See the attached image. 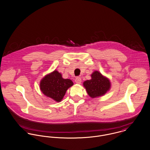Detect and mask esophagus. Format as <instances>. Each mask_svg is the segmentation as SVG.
Here are the masks:
<instances>
[{"label":"esophagus","instance_id":"obj_1","mask_svg":"<svg viewBox=\"0 0 150 150\" xmlns=\"http://www.w3.org/2000/svg\"><path fill=\"white\" fill-rule=\"evenodd\" d=\"M75 82L77 83V84H81V79L80 77H76V79H75Z\"/></svg>","mask_w":150,"mask_h":150}]
</instances>
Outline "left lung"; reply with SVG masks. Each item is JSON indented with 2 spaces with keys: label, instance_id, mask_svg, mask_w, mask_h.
Here are the masks:
<instances>
[{
  "label": "left lung",
  "instance_id": "obj_1",
  "mask_svg": "<svg viewBox=\"0 0 150 150\" xmlns=\"http://www.w3.org/2000/svg\"><path fill=\"white\" fill-rule=\"evenodd\" d=\"M91 79L85 81L83 85L88 95L95 98L105 94L110 88V81L99 72L95 71L91 75Z\"/></svg>",
  "mask_w": 150,
  "mask_h": 150
}]
</instances>
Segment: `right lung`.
Listing matches in <instances>:
<instances>
[{
  "label": "right lung",
  "instance_id": "add662e5",
  "mask_svg": "<svg viewBox=\"0 0 150 150\" xmlns=\"http://www.w3.org/2000/svg\"><path fill=\"white\" fill-rule=\"evenodd\" d=\"M74 84L69 79H63L57 71L47 75L40 83V88L46 96L60 102L67 89Z\"/></svg>",
  "mask_w": 150,
  "mask_h": 150
}]
</instances>
